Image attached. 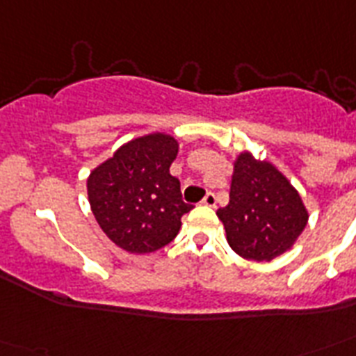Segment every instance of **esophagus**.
I'll use <instances>...</instances> for the list:
<instances>
[{"mask_svg": "<svg viewBox=\"0 0 356 356\" xmlns=\"http://www.w3.org/2000/svg\"><path fill=\"white\" fill-rule=\"evenodd\" d=\"M201 203H203V205L212 207V209H214V207H216V203H218L216 194H214V192H209V194H207L205 197H203V201H201Z\"/></svg>", "mask_w": 356, "mask_h": 356, "instance_id": "34e87169", "label": "esophagus"}]
</instances>
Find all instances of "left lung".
Wrapping results in <instances>:
<instances>
[{"mask_svg":"<svg viewBox=\"0 0 356 356\" xmlns=\"http://www.w3.org/2000/svg\"><path fill=\"white\" fill-rule=\"evenodd\" d=\"M216 214L231 249L254 262L286 253L309 222V211L286 175L249 151L234 159L229 205Z\"/></svg>","mask_w":356,"mask_h":356,"instance_id":"1","label":"left lung"}]
</instances>
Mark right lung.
Masks as SVG:
<instances>
[{
  "instance_id": "obj_1",
  "label": "right lung",
  "mask_w": 356,
  "mask_h": 356,
  "mask_svg": "<svg viewBox=\"0 0 356 356\" xmlns=\"http://www.w3.org/2000/svg\"><path fill=\"white\" fill-rule=\"evenodd\" d=\"M179 153L172 134L149 133L120 145L86 179L90 209L99 227L127 253L164 248L194 207L184 203L181 183L170 175Z\"/></svg>"
}]
</instances>
